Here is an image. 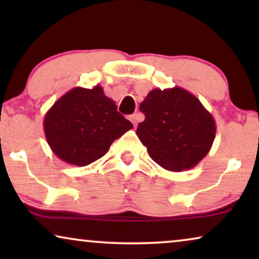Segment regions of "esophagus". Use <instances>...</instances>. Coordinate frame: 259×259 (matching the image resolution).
Segmentation results:
<instances>
[{
	"label": "esophagus",
	"instance_id": "34e87169",
	"mask_svg": "<svg viewBox=\"0 0 259 259\" xmlns=\"http://www.w3.org/2000/svg\"><path fill=\"white\" fill-rule=\"evenodd\" d=\"M130 120H131V122H132L133 125H134V127H136L138 125V122H139V114L131 115L130 116Z\"/></svg>",
	"mask_w": 259,
	"mask_h": 259
}]
</instances>
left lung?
Masks as SVG:
<instances>
[{
	"mask_svg": "<svg viewBox=\"0 0 259 259\" xmlns=\"http://www.w3.org/2000/svg\"><path fill=\"white\" fill-rule=\"evenodd\" d=\"M139 109L145 120L138 126L137 136L162 168L185 171L208 153L215 137V121L192 93L177 86L155 88Z\"/></svg>",
	"mask_w": 259,
	"mask_h": 259,
	"instance_id": "obj_1",
	"label": "left lung"
}]
</instances>
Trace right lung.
Masks as SVG:
<instances>
[{
	"mask_svg": "<svg viewBox=\"0 0 259 259\" xmlns=\"http://www.w3.org/2000/svg\"><path fill=\"white\" fill-rule=\"evenodd\" d=\"M45 136L56 157L70 165L86 166L100 159L113 141L132 130L101 86L75 87L46 113Z\"/></svg>",
	"mask_w": 259,
	"mask_h": 259,
	"instance_id": "add662e5",
	"label": "right lung"
}]
</instances>
